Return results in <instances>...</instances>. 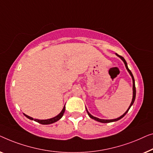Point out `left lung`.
Returning <instances> with one entry per match:
<instances>
[{
  "instance_id": "8db88e82",
  "label": "left lung",
  "mask_w": 153,
  "mask_h": 153,
  "mask_svg": "<svg viewBox=\"0 0 153 153\" xmlns=\"http://www.w3.org/2000/svg\"><path fill=\"white\" fill-rule=\"evenodd\" d=\"M118 56H119V57L120 58V59H121L123 61V62H124V64H125V65H126V68H127V70L128 71V72L130 73V76H132V82H133V97H132V102H131V104H130V107H129V108L128 109V110H127L126 112H125L123 114L121 117H120L119 118H117V119H112V120H105V119H98V118H96V117H93V116H92L91 114H89V111H87V108H86V110H87V114H88V115L89 116V117L91 118V119H94V120H96V121H98V122H100V123H110V122H114V121H117V120H120V119H122L123 117H124L125 115L126 114H127V112H128V111H129V109H130V108L131 107V106H132V105H133V103H134V100H135V97H136V88H135V82H134V77H133V75H132V72H131V71L128 68V64H127V62H126V60H125V59L123 57H122V56H120V55H119L118 54H117Z\"/></svg>"
}]
</instances>
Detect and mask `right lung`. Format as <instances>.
Here are the masks:
<instances>
[{"label":"right lung","mask_w":153,"mask_h":153,"mask_svg":"<svg viewBox=\"0 0 153 153\" xmlns=\"http://www.w3.org/2000/svg\"><path fill=\"white\" fill-rule=\"evenodd\" d=\"M64 111H65V105H64V108L62 109V110L61 112H60L59 114H58L57 117H55L54 118H52V119H47V120H38V119H34L33 118H32L30 117H29V116H27L26 114H23L25 117H26L27 119H30V120H34V121L39 123L40 124H43V125H48V124H51V123H55L56 121H57L58 120H59L62 117V116H63Z\"/></svg>","instance_id":"right-lung-1"}]
</instances>
